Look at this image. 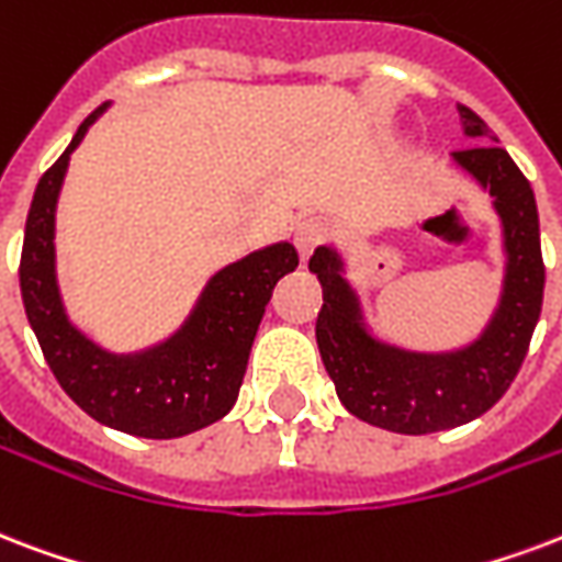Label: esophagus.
Wrapping results in <instances>:
<instances>
[{"label":"esophagus","instance_id":"1","mask_svg":"<svg viewBox=\"0 0 562 562\" xmlns=\"http://www.w3.org/2000/svg\"><path fill=\"white\" fill-rule=\"evenodd\" d=\"M324 238H327V224H324L321 217H306V221H300L297 229H294V244H297L300 259L310 262V256Z\"/></svg>","mask_w":562,"mask_h":562}]
</instances>
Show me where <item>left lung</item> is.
Returning a JSON list of instances; mask_svg holds the SVG:
<instances>
[{
  "instance_id": "1",
  "label": "left lung",
  "mask_w": 562,
  "mask_h": 562,
  "mask_svg": "<svg viewBox=\"0 0 562 562\" xmlns=\"http://www.w3.org/2000/svg\"><path fill=\"white\" fill-rule=\"evenodd\" d=\"M462 132L474 144L457 149L453 161L481 182L495 200L504 229L507 273L498 310L469 348L415 353L374 338L362 324L345 262L333 247H318L310 271L318 273L324 306L315 338L338 401L362 422L392 434L424 436L451 430L483 415L501 401L528 357L530 336L542 312L546 265L539 247L533 188L492 128L465 105H457Z\"/></svg>"
}]
</instances>
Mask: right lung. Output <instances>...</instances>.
I'll return each mask as SVG.
<instances>
[{
  "instance_id": "add662e5",
  "label": "right lung",
  "mask_w": 562,
  "mask_h": 562,
  "mask_svg": "<svg viewBox=\"0 0 562 562\" xmlns=\"http://www.w3.org/2000/svg\"><path fill=\"white\" fill-rule=\"evenodd\" d=\"M105 109L109 102L85 117L70 147L37 182L20 256L25 318L55 380L91 418L144 439H177L233 409L273 285L300 259L294 244L280 241L226 265L186 324L156 348L123 357L93 345L67 318L55 280V203L70 153Z\"/></svg>"
}]
</instances>
